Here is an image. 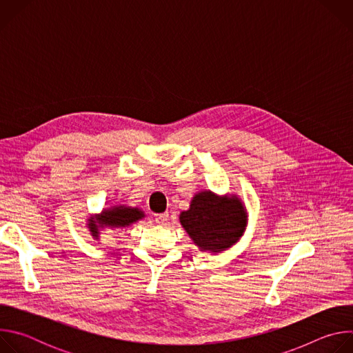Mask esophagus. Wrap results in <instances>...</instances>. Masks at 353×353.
I'll return each instance as SVG.
<instances>
[{
    "instance_id": "34e87169",
    "label": "esophagus",
    "mask_w": 353,
    "mask_h": 353,
    "mask_svg": "<svg viewBox=\"0 0 353 353\" xmlns=\"http://www.w3.org/2000/svg\"><path fill=\"white\" fill-rule=\"evenodd\" d=\"M155 219H157V223H159V225H163L168 219H169V214L168 212H163V214H158L157 216H155Z\"/></svg>"
}]
</instances>
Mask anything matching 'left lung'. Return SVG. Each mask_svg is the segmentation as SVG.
<instances>
[{
	"instance_id": "1",
	"label": "left lung",
	"mask_w": 353,
	"mask_h": 353,
	"mask_svg": "<svg viewBox=\"0 0 353 353\" xmlns=\"http://www.w3.org/2000/svg\"><path fill=\"white\" fill-rule=\"evenodd\" d=\"M247 210L237 194L219 195L211 190L196 192L187 211L180 212V223L199 248L219 254L234 245L247 228Z\"/></svg>"
}]
</instances>
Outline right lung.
<instances>
[{"label":"right lung","mask_w":353,"mask_h":353,"mask_svg":"<svg viewBox=\"0 0 353 353\" xmlns=\"http://www.w3.org/2000/svg\"><path fill=\"white\" fill-rule=\"evenodd\" d=\"M146 215L138 207H128L125 204L112 205L103 208L99 214L90 215L86 221V228L94 240L100 239V234L106 229H124L143 219Z\"/></svg>","instance_id":"obj_1"}]
</instances>
